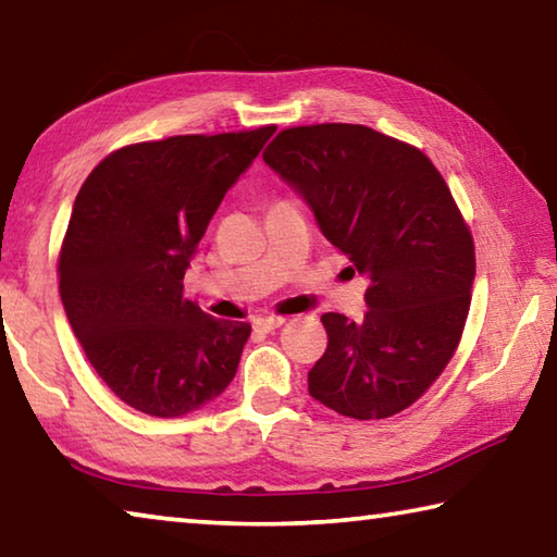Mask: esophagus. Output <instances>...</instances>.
<instances>
[{
    "instance_id": "esophagus-1",
    "label": "esophagus",
    "mask_w": 557,
    "mask_h": 557,
    "mask_svg": "<svg viewBox=\"0 0 557 557\" xmlns=\"http://www.w3.org/2000/svg\"><path fill=\"white\" fill-rule=\"evenodd\" d=\"M282 324H285V317H258L256 322H252V326H256V332H275V329H280Z\"/></svg>"
}]
</instances>
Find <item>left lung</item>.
I'll return each mask as SVG.
<instances>
[{"mask_svg": "<svg viewBox=\"0 0 557 557\" xmlns=\"http://www.w3.org/2000/svg\"><path fill=\"white\" fill-rule=\"evenodd\" d=\"M262 159L369 277L363 322L322 317L329 344L309 395L356 420L410 408L457 351L476 270L445 178L418 147L346 122L282 129Z\"/></svg>", "mask_w": 557, "mask_h": 557, "instance_id": "left-lung-1", "label": "left lung"}]
</instances>
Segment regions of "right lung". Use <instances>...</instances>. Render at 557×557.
Returning <instances> with one entry per match:
<instances>
[{"label":"right lung","instance_id":"obj_1","mask_svg":"<svg viewBox=\"0 0 557 557\" xmlns=\"http://www.w3.org/2000/svg\"><path fill=\"white\" fill-rule=\"evenodd\" d=\"M275 125L127 145L75 196L59 258L65 317L122 403L178 418L228 388L250 324L206 314L184 272Z\"/></svg>","mask_w":557,"mask_h":557}]
</instances>
